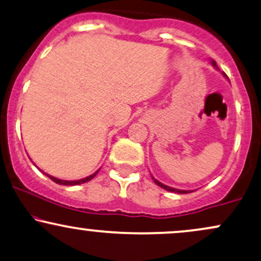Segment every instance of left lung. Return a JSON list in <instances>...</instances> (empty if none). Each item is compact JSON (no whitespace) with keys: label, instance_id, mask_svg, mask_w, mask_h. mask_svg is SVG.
<instances>
[{"label":"left lung","instance_id":"obj_1","mask_svg":"<svg viewBox=\"0 0 261 261\" xmlns=\"http://www.w3.org/2000/svg\"><path fill=\"white\" fill-rule=\"evenodd\" d=\"M213 65H214V67H216V63L213 61ZM153 180H154V182L156 185H158L159 187H162V188H164V190H166V191H169V192H175V193H180V194H185V193H191V192H193V191H185V190H177V188H172V187H169V186H166V185H164V184H162V182H159L158 180H155L154 177H152Z\"/></svg>","mask_w":261,"mask_h":261}]
</instances>
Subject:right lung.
Returning a JSON list of instances; mask_svg holds the SVG:
<instances>
[{
    "mask_svg": "<svg viewBox=\"0 0 261 261\" xmlns=\"http://www.w3.org/2000/svg\"><path fill=\"white\" fill-rule=\"evenodd\" d=\"M98 171L99 170H97L95 174H92V175H90V176H87V177H85V178H81V180H76V181H67V180H59V178H57V177H53V176H51V175H48V174H46V172H43V174L45 175H47V176H48L49 178H51L52 181H55L56 184H58V185H64V186H74V185H81V184H85V182H87V181H90V180H92L93 177L96 176L97 174H98Z\"/></svg>",
    "mask_w": 261,
    "mask_h": 261,
    "instance_id": "add662e5",
    "label": "right lung"
}]
</instances>
